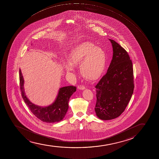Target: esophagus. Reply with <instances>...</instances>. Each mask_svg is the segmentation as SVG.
I'll return each mask as SVG.
<instances>
[{
    "label": "esophagus",
    "instance_id": "obj_1",
    "mask_svg": "<svg viewBox=\"0 0 159 159\" xmlns=\"http://www.w3.org/2000/svg\"><path fill=\"white\" fill-rule=\"evenodd\" d=\"M77 88H78V89H80V90H83V89H85V87L84 85H79Z\"/></svg>",
    "mask_w": 159,
    "mask_h": 159
}]
</instances>
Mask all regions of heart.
Returning <instances> with one entry per match:
<instances>
[{
  "label": "heart",
  "instance_id": "heart-1",
  "mask_svg": "<svg viewBox=\"0 0 159 159\" xmlns=\"http://www.w3.org/2000/svg\"><path fill=\"white\" fill-rule=\"evenodd\" d=\"M69 62L64 67L67 71H73L74 66L80 64V71L84 78L89 80L100 79L107 64L105 51L90 42H84L74 48L68 56Z\"/></svg>",
  "mask_w": 159,
  "mask_h": 159
}]
</instances>
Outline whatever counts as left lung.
<instances>
[{
    "mask_svg": "<svg viewBox=\"0 0 159 159\" xmlns=\"http://www.w3.org/2000/svg\"><path fill=\"white\" fill-rule=\"evenodd\" d=\"M113 56L106 74L95 86V111L101 120L118 117L124 111L133 93V68L127 52L115 41L109 39Z\"/></svg>",
    "mask_w": 159,
    "mask_h": 159,
    "instance_id": "8db88e82",
    "label": "left lung"
}]
</instances>
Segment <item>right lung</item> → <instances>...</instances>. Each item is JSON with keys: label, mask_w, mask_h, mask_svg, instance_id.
Instances as JSON below:
<instances>
[{"label": "right lung", "mask_w": 159, "mask_h": 159, "mask_svg": "<svg viewBox=\"0 0 159 159\" xmlns=\"http://www.w3.org/2000/svg\"><path fill=\"white\" fill-rule=\"evenodd\" d=\"M20 83L22 98L31 111L35 117L43 122L53 123L62 120L68 109V102L73 93L76 91L75 86H65L59 89L54 102L46 107L34 104L29 100L24 91V80L20 69Z\"/></svg>", "instance_id": "add662e5"}]
</instances>
